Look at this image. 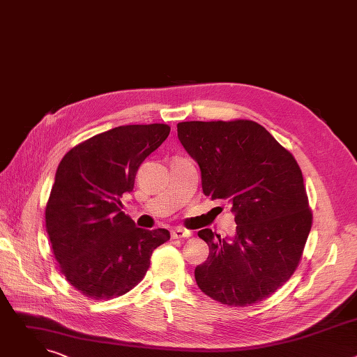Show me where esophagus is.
Wrapping results in <instances>:
<instances>
[{"label": "esophagus", "instance_id": "obj_1", "mask_svg": "<svg viewBox=\"0 0 357 357\" xmlns=\"http://www.w3.org/2000/svg\"><path fill=\"white\" fill-rule=\"evenodd\" d=\"M192 234V231L189 230H185V229H181V227H176L172 230L171 236L172 238H185V237H189Z\"/></svg>", "mask_w": 357, "mask_h": 357}]
</instances>
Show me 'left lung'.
Listing matches in <instances>:
<instances>
[{"mask_svg":"<svg viewBox=\"0 0 357 357\" xmlns=\"http://www.w3.org/2000/svg\"><path fill=\"white\" fill-rule=\"evenodd\" d=\"M178 138L200 168L203 193L227 200L237 225L226 238L197 231L209 245L208 260L195 268L197 287L231 307L266 299L294 274L311 231L295 158L250 120L179 123Z\"/></svg>","mask_w":357,"mask_h":357,"instance_id":"1","label":"left lung"}]
</instances>
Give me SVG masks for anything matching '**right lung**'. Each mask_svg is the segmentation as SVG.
I'll return each mask as SVG.
<instances>
[{"label": "right lung", "instance_id": "1", "mask_svg": "<svg viewBox=\"0 0 357 357\" xmlns=\"http://www.w3.org/2000/svg\"><path fill=\"white\" fill-rule=\"evenodd\" d=\"M167 124L120 126L72 148L61 161L45 209L46 231L65 278L83 295H124L145 275L151 254L169 240L121 212L142 161L169 135Z\"/></svg>", "mask_w": 357, "mask_h": 357}]
</instances>
